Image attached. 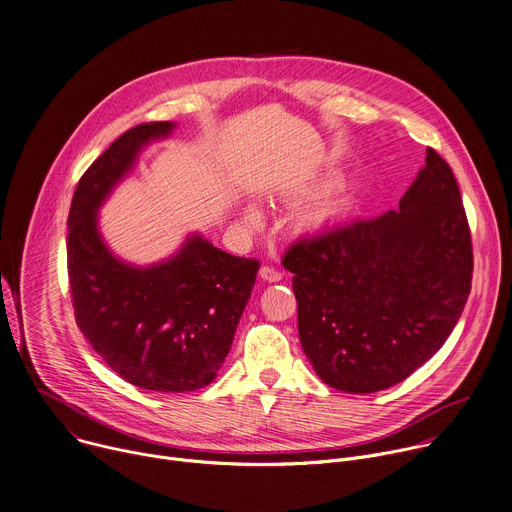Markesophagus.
Wrapping results in <instances>:
<instances>
[{
    "instance_id": "1",
    "label": "esophagus",
    "mask_w": 512,
    "mask_h": 512,
    "mask_svg": "<svg viewBox=\"0 0 512 512\" xmlns=\"http://www.w3.org/2000/svg\"><path fill=\"white\" fill-rule=\"evenodd\" d=\"M260 278L266 280V282H278L282 278V272L272 268V266H262L260 268Z\"/></svg>"
}]
</instances>
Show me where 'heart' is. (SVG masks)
I'll return each instance as SVG.
<instances>
[{
    "label": "heart",
    "mask_w": 512,
    "mask_h": 512,
    "mask_svg": "<svg viewBox=\"0 0 512 512\" xmlns=\"http://www.w3.org/2000/svg\"><path fill=\"white\" fill-rule=\"evenodd\" d=\"M333 187H335V179H331V177L317 179V181L301 187L297 191V197H301V199L317 197V195H323V193L331 191ZM348 209H350V199L342 193L331 195L327 199H321V201L305 207L297 215V230L305 236H323L329 230H333V227L344 219ZM244 217L250 225H260V221H262V213L256 205H248Z\"/></svg>",
    "instance_id": "1"
}]
</instances>
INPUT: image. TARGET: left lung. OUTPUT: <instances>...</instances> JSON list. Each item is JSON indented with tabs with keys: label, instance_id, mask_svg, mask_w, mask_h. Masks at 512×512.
I'll list each match as a JSON object with an SVG mask.
<instances>
[{
	"label": "left lung",
	"instance_id": "left-lung-1",
	"mask_svg": "<svg viewBox=\"0 0 512 512\" xmlns=\"http://www.w3.org/2000/svg\"><path fill=\"white\" fill-rule=\"evenodd\" d=\"M299 337L317 376L364 394L403 382L456 327L472 287V240L458 181L427 148L425 166L376 219L297 242Z\"/></svg>",
	"mask_w": 512,
	"mask_h": 512
}]
</instances>
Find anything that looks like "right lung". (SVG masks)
Wrapping results in <instances>:
<instances>
[{
    "instance_id": "right-lung-1",
    "label": "right lung",
    "mask_w": 512,
    "mask_h": 512,
    "mask_svg": "<svg viewBox=\"0 0 512 512\" xmlns=\"http://www.w3.org/2000/svg\"><path fill=\"white\" fill-rule=\"evenodd\" d=\"M175 122L142 124L113 142L81 177L69 211L67 260L75 319L91 348L124 380L191 392L217 376L256 282L258 260L189 234L160 262L118 258L99 232V207Z\"/></svg>"
}]
</instances>
